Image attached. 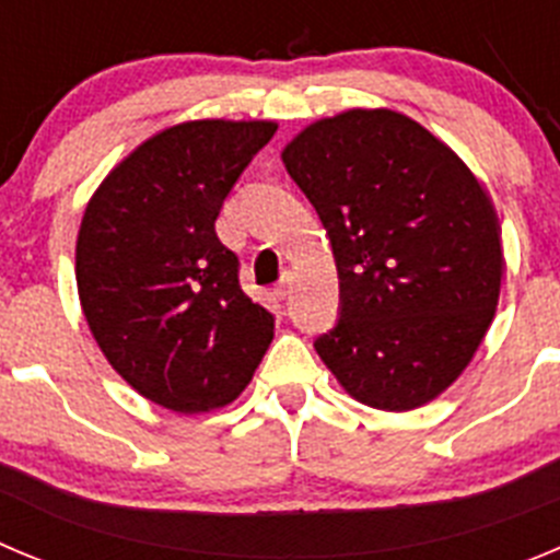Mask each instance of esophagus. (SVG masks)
<instances>
[{"instance_id": "obj_1", "label": "esophagus", "mask_w": 560, "mask_h": 560, "mask_svg": "<svg viewBox=\"0 0 560 560\" xmlns=\"http://www.w3.org/2000/svg\"><path fill=\"white\" fill-rule=\"evenodd\" d=\"M290 290H292V273H290V270H287V273L281 276L279 284H276V290H273V292H276V299L284 301L287 295H290Z\"/></svg>"}]
</instances>
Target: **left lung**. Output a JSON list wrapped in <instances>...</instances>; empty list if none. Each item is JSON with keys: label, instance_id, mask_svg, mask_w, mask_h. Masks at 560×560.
I'll use <instances>...</instances> for the list:
<instances>
[{"label": "left lung", "instance_id": "obj_1", "mask_svg": "<svg viewBox=\"0 0 560 560\" xmlns=\"http://www.w3.org/2000/svg\"><path fill=\"white\" fill-rule=\"evenodd\" d=\"M340 276L315 351L357 401L427 405L460 376L500 301V220L480 180L405 114L354 108L281 153Z\"/></svg>", "mask_w": 560, "mask_h": 560}]
</instances>
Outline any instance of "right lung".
<instances>
[{
	"label": "right lung",
	"instance_id": "obj_1",
	"mask_svg": "<svg viewBox=\"0 0 560 560\" xmlns=\"http://www.w3.org/2000/svg\"><path fill=\"white\" fill-rule=\"evenodd\" d=\"M273 122L200 119L133 150L89 200L78 292L94 340L144 399L175 412L234 401L273 340L214 220Z\"/></svg>",
	"mask_w": 560,
	"mask_h": 560
}]
</instances>
